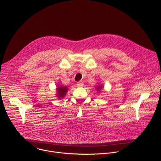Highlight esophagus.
I'll list each match as a JSON object with an SVG mask.
<instances>
[{
  "mask_svg": "<svg viewBox=\"0 0 161 161\" xmlns=\"http://www.w3.org/2000/svg\"><path fill=\"white\" fill-rule=\"evenodd\" d=\"M76 85H77V86H78V87H82L83 86V81H79V82H78L77 83H76Z\"/></svg>",
  "mask_w": 161,
  "mask_h": 161,
  "instance_id": "1",
  "label": "esophagus"
}]
</instances>
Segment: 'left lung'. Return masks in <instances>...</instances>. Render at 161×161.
I'll list each match as a JSON object with an SVG mask.
<instances>
[{
    "label": "left lung",
    "instance_id": "1",
    "mask_svg": "<svg viewBox=\"0 0 161 161\" xmlns=\"http://www.w3.org/2000/svg\"><path fill=\"white\" fill-rule=\"evenodd\" d=\"M103 86L102 85H97V86H96V90L97 91V92H99L101 89H103Z\"/></svg>",
    "mask_w": 161,
    "mask_h": 161
}]
</instances>
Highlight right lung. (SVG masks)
<instances>
[{
    "mask_svg": "<svg viewBox=\"0 0 161 161\" xmlns=\"http://www.w3.org/2000/svg\"><path fill=\"white\" fill-rule=\"evenodd\" d=\"M68 92V88L66 86H63V85H58L57 88V97H58V99H61L62 98H64L67 92Z\"/></svg>",
    "mask_w": 161,
    "mask_h": 161,
    "instance_id": "right-lung-1",
    "label": "right lung"
}]
</instances>
